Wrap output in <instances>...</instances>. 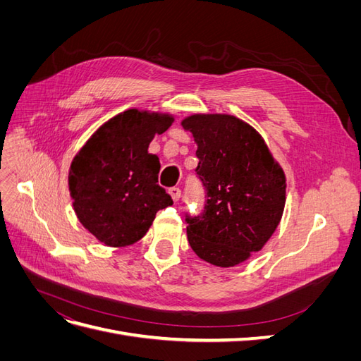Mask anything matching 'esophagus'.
<instances>
[{
    "label": "esophagus",
    "instance_id": "esophagus-1",
    "mask_svg": "<svg viewBox=\"0 0 361 361\" xmlns=\"http://www.w3.org/2000/svg\"><path fill=\"white\" fill-rule=\"evenodd\" d=\"M169 192H170L171 199H173L174 202H179V199H180V188H178V187H171V188L169 190Z\"/></svg>",
    "mask_w": 361,
    "mask_h": 361
}]
</instances>
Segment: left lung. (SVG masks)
Masks as SVG:
<instances>
[{
    "mask_svg": "<svg viewBox=\"0 0 361 361\" xmlns=\"http://www.w3.org/2000/svg\"><path fill=\"white\" fill-rule=\"evenodd\" d=\"M195 143V174L204 190L199 215L185 214L194 253L235 267L267 244L281 220L285 173L256 130L233 116H191L182 122Z\"/></svg>",
    "mask_w": 361,
    "mask_h": 361,
    "instance_id": "obj_1",
    "label": "left lung"
}]
</instances>
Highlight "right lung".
I'll list each match as a JSON object with an SVG mask.
<instances>
[{"label": "right lung", "mask_w": 361, "mask_h": 361, "mask_svg": "<svg viewBox=\"0 0 361 361\" xmlns=\"http://www.w3.org/2000/svg\"><path fill=\"white\" fill-rule=\"evenodd\" d=\"M173 123L167 114L128 110L101 126L75 157L69 191L81 224L101 243L126 247L173 200L158 185L161 164L147 149Z\"/></svg>", "instance_id": "right-lung-1"}]
</instances>
